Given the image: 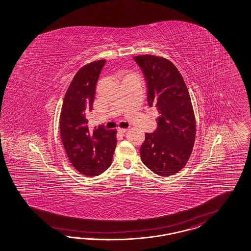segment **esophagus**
I'll return each mask as SVG.
<instances>
[{
    "label": "esophagus",
    "instance_id": "esophagus-1",
    "mask_svg": "<svg viewBox=\"0 0 251 251\" xmlns=\"http://www.w3.org/2000/svg\"><path fill=\"white\" fill-rule=\"evenodd\" d=\"M127 130H128V129H122V128H118V131H119L120 133H125V132H127Z\"/></svg>",
    "mask_w": 251,
    "mask_h": 251
}]
</instances>
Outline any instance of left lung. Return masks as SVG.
<instances>
[{
	"mask_svg": "<svg viewBox=\"0 0 251 251\" xmlns=\"http://www.w3.org/2000/svg\"><path fill=\"white\" fill-rule=\"evenodd\" d=\"M133 59L146 80L148 104L160 113L158 129L145 133L140 149L142 161L160 176H173L184 167L195 143L196 120L188 89L169 60L151 54Z\"/></svg>",
	"mask_w": 251,
	"mask_h": 251,
	"instance_id": "1",
	"label": "left lung"
}]
</instances>
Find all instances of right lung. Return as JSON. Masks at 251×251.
<instances>
[{"label":"right lung","instance_id":"right-lung-1","mask_svg":"<svg viewBox=\"0 0 251 251\" xmlns=\"http://www.w3.org/2000/svg\"><path fill=\"white\" fill-rule=\"evenodd\" d=\"M106 60L92 62L75 75L64 98L60 135L69 161L80 174L97 176L110 166L117 145L116 129L103 125L89 129L87 115L93 108L96 85Z\"/></svg>","mask_w":251,"mask_h":251}]
</instances>
